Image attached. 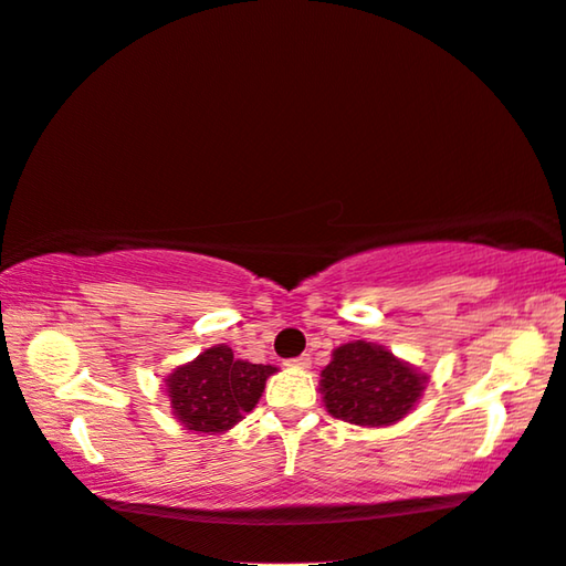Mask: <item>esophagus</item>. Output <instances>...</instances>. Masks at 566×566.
Instances as JSON below:
<instances>
[{
  "mask_svg": "<svg viewBox=\"0 0 566 566\" xmlns=\"http://www.w3.org/2000/svg\"><path fill=\"white\" fill-rule=\"evenodd\" d=\"M286 366H292V368H310L312 360H310V356H300V358L286 360Z\"/></svg>",
  "mask_w": 566,
  "mask_h": 566,
  "instance_id": "34e87169",
  "label": "esophagus"
}]
</instances>
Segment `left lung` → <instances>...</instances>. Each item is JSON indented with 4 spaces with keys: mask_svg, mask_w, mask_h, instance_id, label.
Here are the masks:
<instances>
[{
    "mask_svg": "<svg viewBox=\"0 0 566 566\" xmlns=\"http://www.w3.org/2000/svg\"><path fill=\"white\" fill-rule=\"evenodd\" d=\"M429 376L370 340L337 345L319 374V394L335 419L356 427H391L417 407Z\"/></svg>",
    "mask_w": 566,
    "mask_h": 566,
    "instance_id": "1",
    "label": "left lung"
}]
</instances>
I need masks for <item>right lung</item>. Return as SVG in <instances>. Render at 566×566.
<instances>
[{"instance_id": "1", "label": "right lung", "mask_w": 566, "mask_h": 566, "mask_svg": "<svg viewBox=\"0 0 566 566\" xmlns=\"http://www.w3.org/2000/svg\"><path fill=\"white\" fill-rule=\"evenodd\" d=\"M274 374L276 366L233 358L229 345L218 343L188 364L175 366L163 381L180 427L198 434H223L247 419L264 394L266 378Z\"/></svg>"}]
</instances>
